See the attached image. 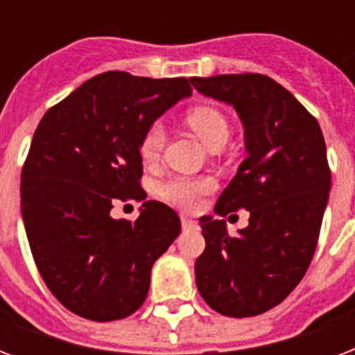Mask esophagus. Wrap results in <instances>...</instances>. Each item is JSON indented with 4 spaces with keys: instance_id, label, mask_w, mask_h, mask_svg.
Listing matches in <instances>:
<instances>
[{
    "instance_id": "obj_1",
    "label": "esophagus",
    "mask_w": 355,
    "mask_h": 355,
    "mask_svg": "<svg viewBox=\"0 0 355 355\" xmlns=\"http://www.w3.org/2000/svg\"><path fill=\"white\" fill-rule=\"evenodd\" d=\"M182 227L184 228H195L197 227V221L191 219V217H182Z\"/></svg>"
}]
</instances>
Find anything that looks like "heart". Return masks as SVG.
<instances>
[{
    "label": "heart",
    "instance_id": "b5f03b06",
    "mask_svg": "<svg viewBox=\"0 0 355 355\" xmlns=\"http://www.w3.org/2000/svg\"><path fill=\"white\" fill-rule=\"evenodd\" d=\"M186 119L191 130L202 139L206 147L228 139V121L217 108L195 107L189 110ZM166 125L162 121L150 123L139 139L141 158L149 164L158 160L166 147ZM214 189H216V180L210 177H171L160 186V195L169 205L191 211L199 208L202 197L211 193Z\"/></svg>",
    "mask_w": 355,
    "mask_h": 355
}]
</instances>
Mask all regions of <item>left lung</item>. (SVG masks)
Listing matches in <instances>:
<instances>
[{"instance_id":"1","label":"left lung","mask_w":355,"mask_h":355,"mask_svg":"<svg viewBox=\"0 0 355 355\" xmlns=\"http://www.w3.org/2000/svg\"><path fill=\"white\" fill-rule=\"evenodd\" d=\"M202 96L236 108L247 158L216 214L250 211L232 237L225 219L200 217L205 252L195 261L200 297L227 317H254L286 300L308 270L328 205L331 173L317 119L267 75L191 77Z\"/></svg>"}]
</instances>
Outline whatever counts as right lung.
I'll return each mask as SVG.
<instances>
[{
  "label": "right lung",
  "mask_w": 355,
  "mask_h": 355,
  "mask_svg": "<svg viewBox=\"0 0 355 355\" xmlns=\"http://www.w3.org/2000/svg\"><path fill=\"white\" fill-rule=\"evenodd\" d=\"M191 96L188 79L96 75L44 114L21 169V217L42 278L64 308L125 319L145 302L150 269L180 234L177 211L145 200L134 223L114 200H141L139 139Z\"/></svg>",
  "instance_id": "add662e5"
}]
</instances>
